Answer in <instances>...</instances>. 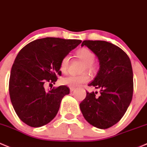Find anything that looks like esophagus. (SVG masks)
<instances>
[{"label":"esophagus","instance_id":"1","mask_svg":"<svg viewBox=\"0 0 147 147\" xmlns=\"http://www.w3.org/2000/svg\"><path fill=\"white\" fill-rule=\"evenodd\" d=\"M75 90V88L74 87H69V91H70V92H72L73 91Z\"/></svg>","mask_w":147,"mask_h":147}]
</instances>
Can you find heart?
Here are the masks:
<instances>
[{"label":"heart","instance_id":"b5f03b06","mask_svg":"<svg viewBox=\"0 0 147 147\" xmlns=\"http://www.w3.org/2000/svg\"><path fill=\"white\" fill-rule=\"evenodd\" d=\"M76 56L79 60H80L83 63L82 71L89 70L92 71L94 69L93 64L95 60V54L89 49L83 48L80 49L76 52ZM69 65V57L65 56L62 59L60 65V69L63 73H66L68 69ZM89 80V76L86 73H82L79 75H69L61 79V84L64 85H67L70 87H75V86H80Z\"/></svg>","mask_w":147,"mask_h":147}]
</instances>
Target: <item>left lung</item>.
I'll list each match as a JSON object with an SVG mask.
<instances>
[{"mask_svg":"<svg viewBox=\"0 0 147 147\" xmlns=\"http://www.w3.org/2000/svg\"><path fill=\"white\" fill-rule=\"evenodd\" d=\"M86 46L96 55L99 70L88 84L100 89L86 92L80 103L82 115L89 124L99 129L111 127L123 118L133 95V72L129 57L118 46L105 41L86 40Z\"/></svg>","mask_w":147,"mask_h":147,"instance_id":"8db88e82","label":"left lung"}]
</instances>
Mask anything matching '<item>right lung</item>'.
Instances as JSON below:
<instances>
[{
    "label": "right lung",
    "instance_id": "right-lung-1",
    "mask_svg": "<svg viewBox=\"0 0 147 147\" xmlns=\"http://www.w3.org/2000/svg\"><path fill=\"white\" fill-rule=\"evenodd\" d=\"M81 42L46 37L21 49L10 72L9 93L15 113L23 123L38 127L55 118L69 89L62 85L46 92L44 83L57 81V75H61L62 59Z\"/></svg>",
    "mask_w": 147,
    "mask_h": 147
}]
</instances>
